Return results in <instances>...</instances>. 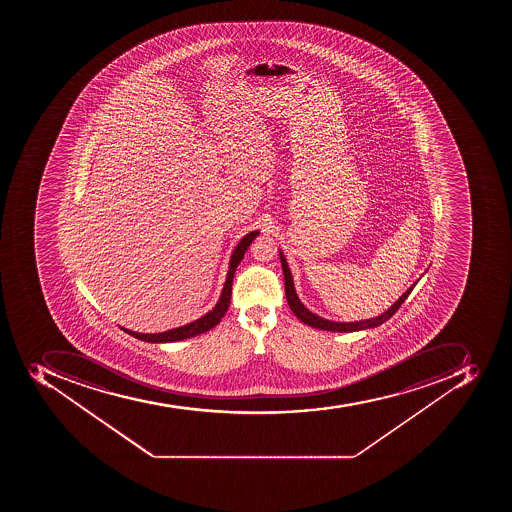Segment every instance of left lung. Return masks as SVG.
I'll list each match as a JSON object with an SVG mask.
<instances>
[{
  "label": "left lung",
  "instance_id": "left-lung-1",
  "mask_svg": "<svg viewBox=\"0 0 512 512\" xmlns=\"http://www.w3.org/2000/svg\"><path fill=\"white\" fill-rule=\"evenodd\" d=\"M280 262H282L283 275H285L286 301L290 304L293 314L296 315L302 323H306V325L312 326V328H318V330L351 333V331L367 330V328H375V326L383 325L384 322H387V320L399 310V307L402 306L405 299L408 298V294H410L416 286V283L410 286V288L394 302V306L389 307L384 314L378 315V317L360 320V322H331V320H326V318L312 314V312L299 301L298 294H296V290H294L290 267L286 264V259L282 251H280Z\"/></svg>",
  "mask_w": 512,
  "mask_h": 512
}]
</instances>
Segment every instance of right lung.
Wrapping results in <instances>:
<instances>
[{"label": "right lung", "mask_w": 512, "mask_h": 512, "mask_svg": "<svg viewBox=\"0 0 512 512\" xmlns=\"http://www.w3.org/2000/svg\"><path fill=\"white\" fill-rule=\"evenodd\" d=\"M258 235V230H254V232L246 234L245 237L240 240V243L235 246L234 253L230 256L229 272H227L226 283H224V290H222L221 298H219L218 304H216L214 309L210 310L208 314L203 315L202 318H198L195 322L189 323V325L179 326V328L165 331V333L144 334L136 333V331L125 330L126 333L131 334L134 338L141 339V341H145V343H174V341L194 338L197 334L205 333V331L214 328V326L221 322V318L226 315L227 309H229L230 294H232V282H234L235 270H237L238 264H240L243 256H245L246 250L250 248L254 238L258 237ZM121 330H123V328H121Z\"/></svg>", "instance_id": "obj_1"}]
</instances>
